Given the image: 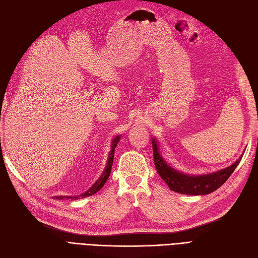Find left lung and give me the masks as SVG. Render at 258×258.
<instances>
[{
  "instance_id": "8db88e82",
  "label": "left lung",
  "mask_w": 258,
  "mask_h": 258,
  "mask_svg": "<svg viewBox=\"0 0 258 258\" xmlns=\"http://www.w3.org/2000/svg\"><path fill=\"white\" fill-rule=\"evenodd\" d=\"M152 139L156 170H157L160 177L167 183L169 188L178 194L191 195V196H204V195L215 191L227 181L240 161L238 160L230 167L213 173L201 175L185 174L183 172H179L172 166H170L163 159L159 150V141L155 137Z\"/></svg>"
}]
</instances>
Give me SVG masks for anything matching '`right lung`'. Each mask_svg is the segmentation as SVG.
<instances>
[{"mask_svg":"<svg viewBox=\"0 0 258 258\" xmlns=\"http://www.w3.org/2000/svg\"><path fill=\"white\" fill-rule=\"evenodd\" d=\"M119 140H120V136L118 135L117 137H115L114 139H113V142H112V147H111V152H110V155H108V158H107V162H106V167H105V169H104V171H103V173H102V175L100 176V178L98 179V181L93 184V186H91L90 188L86 191V192H84V194H82L81 196L82 197H89V196H92L93 194H96L97 191H99L101 188H102L103 187V185L106 183V181H107V178H108V176H110V174H111V170H112V165H113V160H114V153H115V148H116V146H117V144H118V142H119ZM80 197V196H79ZM57 198H59V199H63L64 198V196H59V197H57ZM68 198H71V199H76L77 197H68Z\"/></svg>","mask_w":258,"mask_h":258,"instance_id":"right-lung-1","label":"right lung"}]
</instances>
